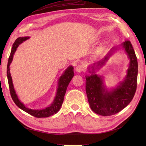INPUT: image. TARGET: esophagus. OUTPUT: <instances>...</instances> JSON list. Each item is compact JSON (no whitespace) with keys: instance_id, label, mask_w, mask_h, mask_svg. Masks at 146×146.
<instances>
[{"instance_id":"esophagus-1","label":"esophagus","mask_w":146,"mask_h":146,"mask_svg":"<svg viewBox=\"0 0 146 146\" xmlns=\"http://www.w3.org/2000/svg\"><path fill=\"white\" fill-rule=\"evenodd\" d=\"M76 71L78 72H83V71H84V70H85L83 66L82 65H80V64L77 66V67H76Z\"/></svg>"}]
</instances>
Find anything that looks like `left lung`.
<instances>
[{"mask_svg":"<svg viewBox=\"0 0 146 146\" xmlns=\"http://www.w3.org/2000/svg\"><path fill=\"white\" fill-rule=\"evenodd\" d=\"M122 46L129 57L130 66L124 81L117 88L108 92L104 87L101 77L95 74L85 77L86 92L90 107L94 113L101 116H111L121 111L130 103L136 90L138 67L135 52L129 40L123 42ZM110 54L109 53L102 61L95 63L96 67L102 66ZM93 70L92 72L94 73Z\"/></svg>","mask_w":146,"mask_h":146,"instance_id":"1","label":"left lung"}]
</instances>
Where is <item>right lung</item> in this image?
<instances>
[{
    "mask_svg": "<svg viewBox=\"0 0 146 146\" xmlns=\"http://www.w3.org/2000/svg\"><path fill=\"white\" fill-rule=\"evenodd\" d=\"M29 38V37L28 36L19 37L16 39V40L13 44L11 51L10 53L9 58H8L7 68V77L10 94L11 96V98L13 102L15 103V104L21 110H24V111L30 114V115L38 118L47 117L48 116L53 115V114H56L59 111L61 105H62L66 90H67V88L68 86L69 82L72 80V77H74V68L71 66H69V67L65 70L62 76L60 77L58 82V90H57L56 97L54 102H53V103L49 106V107L42 110H32L25 107V105L23 103H21L20 100L18 99V98H17V96L14 90V87H13L12 82V78L10 72V65L13 60V55H14L15 52H16L17 47H18L20 44H21L23 41L27 40Z\"/></svg>",
    "mask_w": 146,
    "mask_h": 146,
    "instance_id": "right-lung-1",
    "label": "right lung"
}]
</instances>
